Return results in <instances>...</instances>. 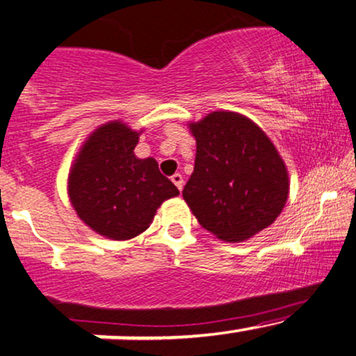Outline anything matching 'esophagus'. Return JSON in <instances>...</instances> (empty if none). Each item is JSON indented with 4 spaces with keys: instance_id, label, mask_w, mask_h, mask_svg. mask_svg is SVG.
Listing matches in <instances>:
<instances>
[{
    "instance_id": "34e87169",
    "label": "esophagus",
    "mask_w": 356,
    "mask_h": 356,
    "mask_svg": "<svg viewBox=\"0 0 356 356\" xmlns=\"http://www.w3.org/2000/svg\"><path fill=\"white\" fill-rule=\"evenodd\" d=\"M170 179H172V182L177 186V189L182 191V187H184V177H182L181 174H174Z\"/></svg>"
}]
</instances>
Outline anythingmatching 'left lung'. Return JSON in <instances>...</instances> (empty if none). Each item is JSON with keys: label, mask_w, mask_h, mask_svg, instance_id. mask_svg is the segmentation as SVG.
<instances>
[{"label": "left lung", "mask_w": 356, "mask_h": 356, "mask_svg": "<svg viewBox=\"0 0 356 356\" xmlns=\"http://www.w3.org/2000/svg\"><path fill=\"white\" fill-rule=\"evenodd\" d=\"M196 138L194 172L182 191L199 225L235 243L270 226L286 206V165L253 121L214 111L191 123Z\"/></svg>", "instance_id": "1"}]
</instances>
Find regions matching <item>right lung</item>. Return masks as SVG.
Listing matches in <instances>:
<instances>
[{
  "label": "right lung",
  "mask_w": 356,
  "mask_h": 356,
  "mask_svg": "<svg viewBox=\"0 0 356 356\" xmlns=\"http://www.w3.org/2000/svg\"><path fill=\"white\" fill-rule=\"evenodd\" d=\"M138 134L120 121L89 136L69 175L74 209L89 228L113 240H130L150 226L165 199L179 194L154 159H136Z\"/></svg>",
  "instance_id": "add662e5"
}]
</instances>
